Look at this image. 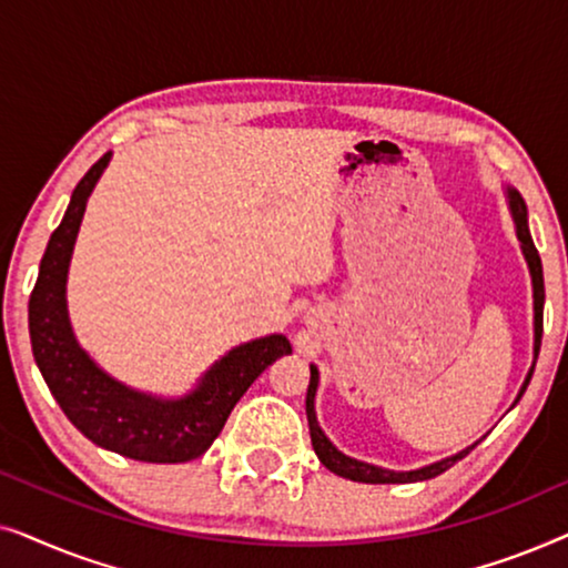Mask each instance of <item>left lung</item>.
<instances>
[{"instance_id":"obj_1","label":"left lung","mask_w":568,"mask_h":568,"mask_svg":"<svg viewBox=\"0 0 568 568\" xmlns=\"http://www.w3.org/2000/svg\"><path fill=\"white\" fill-rule=\"evenodd\" d=\"M509 206H511V214H515L517 237H519V243H523V253H525L527 266H530V274H532V294H535V359H538L540 338H542V302H546V284H542V263H540L538 251H535L530 230H527V206H525V201H523V196H519L517 191H509ZM532 372H535V364H532L530 375H527V379H525L523 390H519V398H523L525 390H527V385H530ZM315 390H317V369L310 367V385H307V400H305L307 424H310V439H313L315 455L321 457V463L331 473H336V476L359 480V484H410V480H426V478L439 476V473H445L447 468H453L457 460H463V457L468 455L470 449L478 445V442H476V445L468 447V449H463V453H457L455 457H447V460H442V463L426 465V468H422V470L395 473V470L375 468V465L352 460V457H346L344 453H338V449L331 445L328 437H325V434L321 432V426H317V418H315Z\"/></svg>"}]
</instances>
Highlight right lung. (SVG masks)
<instances>
[{
  "instance_id": "add662e5",
  "label": "right lung",
  "mask_w": 568,
  "mask_h": 568,
  "mask_svg": "<svg viewBox=\"0 0 568 568\" xmlns=\"http://www.w3.org/2000/svg\"><path fill=\"white\" fill-rule=\"evenodd\" d=\"M108 160L111 152L77 183L64 220L45 247L28 305L30 346L51 395L90 442L144 463H185L212 447L255 377L278 356L290 354L292 346L276 333L232 348L181 400H158L129 390L90 362L69 328L64 284L84 204Z\"/></svg>"
}]
</instances>
